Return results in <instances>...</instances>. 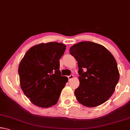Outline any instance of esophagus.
I'll return each instance as SVG.
<instances>
[{
  "instance_id": "34e87169",
  "label": "esophagus",
  "mask_w": 130,
  "mask_h": 130,
  "mask_svg": "<svg viewBox=\"0 0 130 130\" xmlns=\"http://www.w3.org/2000/svg\"><path fill=\"white\" fill-rule=\"evenodd\" d=\"M68 79H69V80H72V78H73L74 76L72 75V74H71V75H70V76H68Z\"/></svg>"
}]
</instances>
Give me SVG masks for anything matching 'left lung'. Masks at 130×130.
<instances>
[{
    "mask_svg": "<svg viewBox=\"0 0 130 130\" xmlns=\"http://www.w3.org/2000/svg\"><path fill=\"white\" fill-rule=\"evenodd\" d=\"M70 54L78 63L80 85L74 91L77 100L88 107L103 104L113 94L119 80L114 57L103 45L90 41L73 45Z\"/></svg>",
    "mask_w": 130,
    "mask_h": 130,
    "instance_id": "8db88e82",
    "label": "left lung"
}]
</instances>
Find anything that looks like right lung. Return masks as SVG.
<instances>
[{
	"label": "right lung",
	"instance_id": "add662e5",
	"mask_svg": "<svg viewBox=\"0 0 130 130\" xmlns=\"http://www.w3.org/2000/svg\"><path fill=\"white\" fill-rule=\"evenodd\" d=\"M66 49L61 43H39L30 48L18 68L21 88L32 104L49 108L57 104L68 82L61 75L60 60Z\"/></svg>",
	"mask_w": 130,
	"mask_h": 130
}]
</instances>
